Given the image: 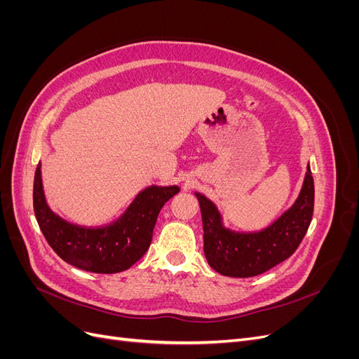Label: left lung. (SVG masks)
<instances>
[{"mask_svg": "<svg viewBox=\"0 0 359 359\" xmlns=\"http://www.w3.org/2000/svg\"><path fill=\"white\" fill-rule=\"evenodd\" d=\"M203 224V253L212 269L227 277H255L290 257L313 217L314 182L310 166L297 202L266 229L240 233L226 229L217 206L196 193Z\"/></svg>", "mask_w": 359, "mask_h": 359, "instance_id": "obj_1", "label": "left lung"}]
</instances>
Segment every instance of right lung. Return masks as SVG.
<instances>
[{"instance_id": "1", "label": "right lung", "mask_w": 359, "mask_h": 359, "mask_svg": "<svg viewBox=\"0 0 359 359\" xmlns=\"http://www.w3.org/2000/svg\"><path fill=\"white\" fill-rule=\"evenodd\" d=\"M178 191V186H151L137 194L116 222L100 227L79 226L61 219L48 206L39 163L32 203L40 231L62 260L90 273L114 274L128 269L147 253L160 210Z\"/></svg>"}]
</instances>
